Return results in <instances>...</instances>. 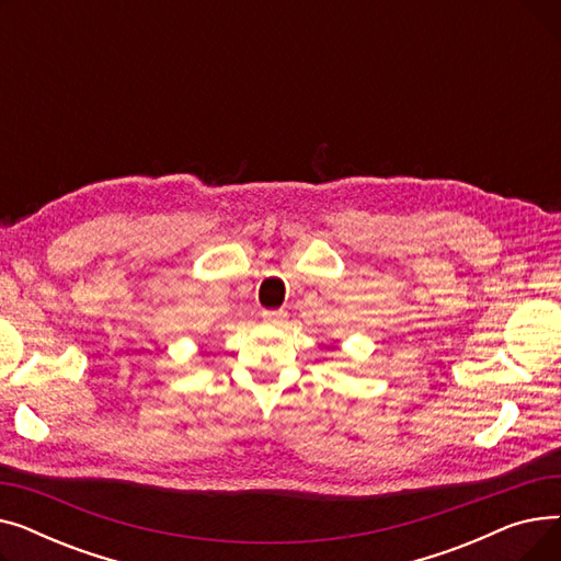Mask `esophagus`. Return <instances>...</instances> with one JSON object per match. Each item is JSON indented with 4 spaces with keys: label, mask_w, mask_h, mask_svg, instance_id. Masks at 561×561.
<instances>
[{
    "label": "esophagus",
    "mask_w": 561,
    "mask_h": 561,
    "mask_svg": "<svg viewBox=\"0 0 561 561\" xmlns=\"http://www.w3.org/2000/svg\"><path fill=\"white\" fill-rule=\"evenodd\" d=\"M261 316H263V320H268V322H279L286 313L284 311H261Z\"/></svg>",
    "instance_id": "1"
}]
</instances>
